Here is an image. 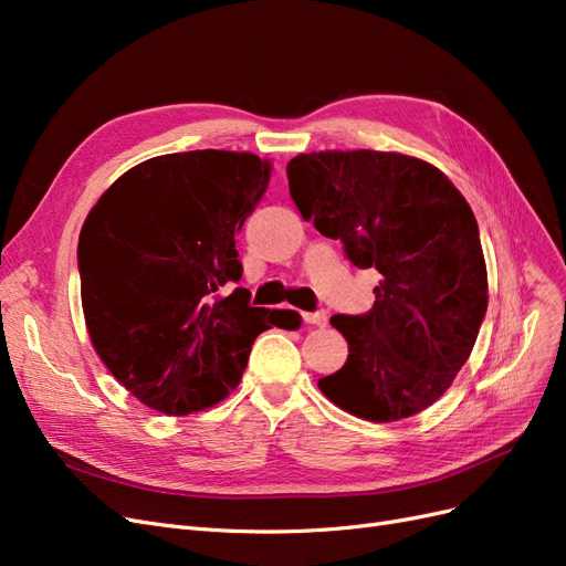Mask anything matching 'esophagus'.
<instances>
[{"label":"esophagus","instance_id":"1","mask_svg":"<svg viewBox=\"0 0 566 566\" xmlns=\"http://www.w3.org/2000/svg\"><path fill=\"white\" fill-rule=\"evenodd\" d=\"M302 321L306 325H325L328 323V316H325V312H304Z\"/></svg>","mask_w":566,"mask_h":566}]
</instances>
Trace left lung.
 Wrapping results in <instances>:
<instances>
[{
	"label": "left lung",
	"instance_id": "obj_1",
	"mask_svg": "<svg viewBox=\"0 0 566 566\" xmlns=\"http://www.w3.org/2000/svg\"><path fill=\"white\" fill-rule=\"evenodd\" d=\"M297 210L382 273L364 316H333L349 356L318 387L370 422L420 413L470 358L489 304L476 219L430 163L385 150L300 153L287 163Z\"/></svg>",
	"mask_w": 566,
	"mask_h": 566
}]
</instances>
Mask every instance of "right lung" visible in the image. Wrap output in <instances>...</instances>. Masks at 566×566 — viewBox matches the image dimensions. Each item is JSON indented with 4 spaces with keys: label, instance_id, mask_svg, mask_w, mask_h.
I'll use <instances>...</instances> for the list:
<instances>
[{
    "label": "right lung",
    "instance_id": "add662e5",
    "mask_svg": "<svg viewBox=\"0 0 566 566\" xmlns=\"http://www.w3.org/2000/svg\"><path fill=\"white\" fill-rule=\"evenodd\" d=\"M271 163L188 150L132 167L98 198L77 245L82 310L115 380L165 416L205 410L238 387L254 337L293 314L235 287V233L262 200Z\"/></svg>",
    "mask_w": 566,
    "mask_h": 566
}]
</instances>
